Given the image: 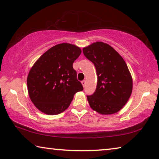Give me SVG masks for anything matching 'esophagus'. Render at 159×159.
Here are the masks:
<instances>
[{"instance_id": "34e87169", "label": "esophagus", "mask_w": 159, "mask_h": 159, "mask_svg": "<svg viewBox=\"0 0 159 159\" xmlns=\"http://www.w3.org/2000/svg\"><path fill=\"white\" fill-rule=\"evenodd\" d=\"M85 83H86V80H83V81L81 82V83H82V85H83V87H84V86H85Z\"/></svg>"}]
</instances>
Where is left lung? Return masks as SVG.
I'll list each match as a JSON object with an SVG mask.
<instances>
[{
	"instance_id": "8db88e82",
	"label": "left lung",
	"mask_w": 159,
	"mask_h": 159,
	"mask_svg": "<svg viewBox=\"0 0 159 159\" xmlns=\"http://www.w3.org/2000/svg\"><path fill=\"white\" fill-rule=\"evenodd\" d=\"M84 55L95 66L98 83L89 105L102 115L117 113L127 103L133 90V78L123 57L111 45L95 42L83 48Z\"/></svg>"
}]
</instances>
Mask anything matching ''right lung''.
<instances>
[{
    "label": "right lung",
    "mask_w": 159,
    "mask_h": 159,
    "mask_svg": "<svg viewBox=\"0 0 159 159\" xmlns=\"http://www.w3.org/2000/svg\"><path fill=\"white\" fill-rule=\"evenodd\" d=\"M74 44H57L36 60L29 72V98L36 108L48 115H57L68 108L75 94L83 90L77 80L73 63L81 53Z\"/></svg>",
    "instance_id": "obj_1"
}]
</instances>
